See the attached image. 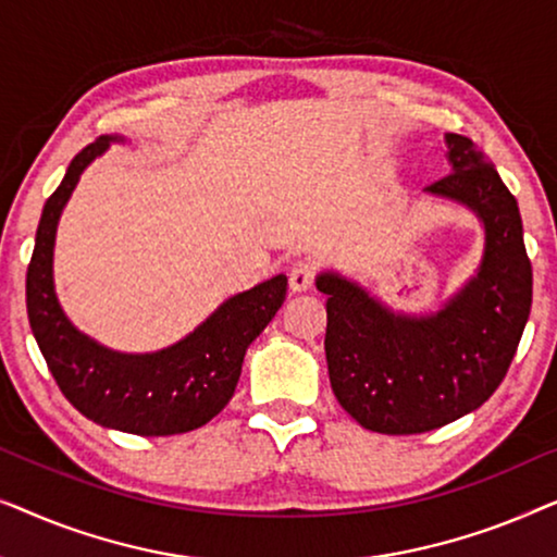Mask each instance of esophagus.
<instances>
[{"label":"esophagus","instance_id":"1","mask_svg":"<svg viewBox=\"0 0 557 557\" xmlns=\"http://www.w3.org/2000/svg\"><path fill=\"white\" fill-rule=\"evenodd\" d=\"M311 284H314V265L309 263H294L292 271H288V288H292L294 294H301L307 292V288H311Z\"/></svg>","mask_w":557,"mask_h":557}]
</instances>
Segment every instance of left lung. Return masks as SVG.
Segmentation results:
<instances>
[{"label": "left lung", "instance_id": "left-lung-1", "mask_svg": "<svg viewBox=\"0 0 557 557\" xmlns=\"http://www.w3.org/2000/svg\"><path fill=\"white\" fill-rule=\"evenodd\" d=\"M451 174L425 193L463 205L484 227L476 273L431 314L393 311L357 281L322 271L324 352L339 406L362 429L425 433L471 413L505 380L530 317L532 265L512 193L476 149L446 134Z\"/></svg>", "mask_w": 557, "mask_h": 557}]
</instances>
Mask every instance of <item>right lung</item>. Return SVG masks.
Here are the masks:
<instances>
[{
	"label": "right lung",
	"mask_w": 557,
	"mask_h": 557,
	"mask_svg": "<svg viewBox=\"0 0 557 557\" xmlns=\"http://www.w3.org/2000/svg\"><path fill=\"white\" fill-rule=\"evenodd\" d=\"M116 141L124 136H98L75 154L45 202L27 269L29 326L58 387L90 421L136 436L187 433L212 421L233 398L246 349L286 299V276L278 273L231 296L187 337L157 352H119L83 334L55 294V233L81 174Z\"/></svg>",
	"instance_id": "obj_1"
}]
</instances>
